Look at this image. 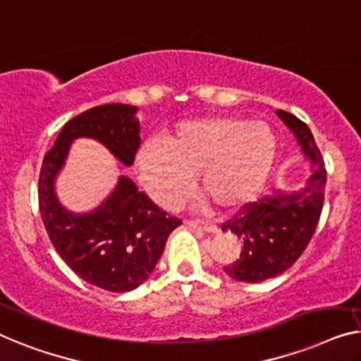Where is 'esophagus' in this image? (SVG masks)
I'll return each mask as SVG.
<instances>
[{"label": "esophagus", "instance_id": "34e87169", "mask_svg": "<svg viewBox=\"0 0 361 361\" xmlns=\"http://www.w3.org/2000/svg\"><path fill=\"white\" fill-rule=\"evenodd\" d=\"M185 224L190 228H201L204 232H209V233H217L219 230L217 225L212 222H201V220H195V219H186Z\"/></svg>", "mask_w": 361, "mask_h": 361}]
</instances>
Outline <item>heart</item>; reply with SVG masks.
Masks as SVG:
<instances>
[{
	"instance_id": "b5f03b06",
	"label": "heart",
	"mask_w": 361,
	"mask_h": 361,
	"mask_svg": "<svg viewBox=\"0 0 361 361\" xmlns=\"http://www.w3.org/2000/svg\"><path fill=\"white\" fill-rule=\"evenodd\" d=\"M279 152L274 129L264 121L211 116L183 121L137 154L139 178L155 201L170 206L185 196L191 173L204 195L222 211H238L261 195Z\"/></svg>"
}]
</instances>
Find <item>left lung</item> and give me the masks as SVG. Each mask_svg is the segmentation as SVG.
<instances>
[{
    "label": "left lung",
    "instance_id": "left-lung-1",
    "mask_svg": "<svg viewBox=\"0 0 361 361\" xmlns=\"http://www.w3.org/2000/svg\"><path fill=\"white\" fill-rule=\"evenodd\" d=\"M276 113L297 136L301 150L313 164V175L300 191H274L222 225V230H230L243 241L240 259L224 267L240 282L257 283L292 267L313 238L324 204L326 166L313 134L292 113Z\"/></svg>",
    "mask_w": 361,
    "mask_h": 361
}]
</instances>
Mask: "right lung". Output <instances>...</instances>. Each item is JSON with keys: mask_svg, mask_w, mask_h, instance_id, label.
<instances>
[{"mask_svg": "<svg viewBox=\"0 0 361 361\" xmlns=\"http://www.w3.org/2000/svg\"><path fill=\"white\" fill-rule=\"evenodd\" d=\"M136 111L133 105L106 104L74 116L43 157L39 178L42 220L58 255L85 282L118 293L146 281L181 220L155 206L126 176L95 211L69 212L55 195V178L78 137H92L121 164L133 165L141 146Z\"/></svg>", "mask_w": 361, "mask_h": 361, "instance_id": "add662e5", "label": "right lung"}]
</instances>
